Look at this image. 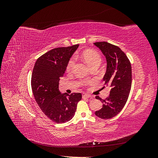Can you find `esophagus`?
Returning <instances> with one entry per match:
<instances>
[{
  "label": "esophagus",
  "instance_id": "34e87169",
  "mask_svg": "<svg viewBox=\"0 0 158 158\" xmlns=\"http://www.w3.org/2000/svg\"><path fill=\"white\" fill-rule=\"evenodd\" d=\"M82 98H92V95H89V94H82Z\"/></svg>",
  "mask_w": 158,
  "mask_h": 158
}]
</instances>
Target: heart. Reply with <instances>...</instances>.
<instances>
[{
	"label": "heart",
	"instance_id": "1",
	"mask_svg": "<svg viewBox=\"0 0 158 158\" xmlns=\"http://www.w3.org/2000/svg\"><path fill=\"white\" fill-rule=\"evenodd\" d=\"M82 58L84 61L88 64V65L90 68L95 65H100L102 62V58L97 51L94 50H86L83 52L82 53ZM75 63V59L74 57L71 58L68 62L67 65H66V70L68 73H70L73 70V66ZM88 82H82L83 85L87 84Z\"/></svg>",
	"mask_w": 158,
	"mask_h": 158
}]
</instances>
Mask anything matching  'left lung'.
<instances>
[{"mask_svg":"<svg viewBox=\"0 0 158 158\" xmlns=\"http://www.w3.org/2000/svg\"><path fill=\"white\" fill-rule=\"evenodd\" d=\"M97 46L106 56L107 63V71L103 77L105 88L109 86V96L101 100L103 107L96 111L95 115L103 119H109L121 112L127 102L132 85V69L127 56L118 46L106 41L96 42Z\"/></svg>","mask_w":158,"mask_h":158,"instance_id":"1","label":"left lung"}]
</instances>
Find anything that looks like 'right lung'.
Segmentation results:
<instances>
[{"label":"right lung","instance_id":"add662e5","mask_svg":"<svg viewBox=\"0 0 158 158\" xmlns=\"http://www.w3.org/2000/svg\"><path fill=\"white\" fill-rule=\"evenodd\" d=\"M78 46L58 47L47 52L37 59L33 69L31 85L33 96L41 111L56 123L72 119L82 99L80 93L61 94L59 90L60 77Z\"/></svg>","mask_w":158,"mask_h":158}]
</instances>
